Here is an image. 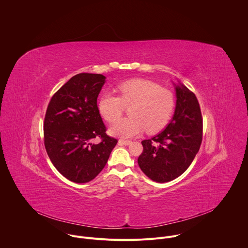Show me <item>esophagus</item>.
<instances>
[{
    "instance_id": "1",
    "label": "esophagus",
    "mask_w": 248,
    "mask_h": 248,
    "mask_svg": "<svg viewBox=\"0 0 248 248\" xmlns=\"http://www.w3.org/2000/svg\"><path fill=\"white\" fill-rule=\"evenodd\" d=\"M118 143L120 145H129V144L132 143V141L131 140H119Z\"/></svg>"
}]
</instances>
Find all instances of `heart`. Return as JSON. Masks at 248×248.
Returning a JSON list of instances; mask_svg holds the SVG:
<instances>
[{
  "mask_svg": "<svg viewBox=\"0 0 248 248\" xmlns=\"http://www.w3.org/2000/svg\"><path fill=\"white\" fill-rule=\"evenodd\" d=\"M118 96L105 92L99 99L98 108L102 117L113 123L122 115L125 107H130L128 119L114 123L109 133L122 139L140 135L144 129L147 133L163 130L171 119L175 108V96L159 83L147 80H131L117 86Z\"/></svg>",
  "mask_w": 248,
  "mask_h": 248,
  "instance_id": "heart-1",
  "label": "heart"
}]
</instances>
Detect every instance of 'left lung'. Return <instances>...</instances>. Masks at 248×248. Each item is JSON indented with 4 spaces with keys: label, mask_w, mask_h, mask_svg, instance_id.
Wrapping results in <instances>:
<instances>
[{
    "label": "left lung",
    "mask_w": 248,
    "mask_h": 248,
    "mask_svg": "<svg viewBox=\"0 0 248 248\" xmlns=\"http://www.w3.org/2000/svg\"><path fill=\"white\" fill-rule=\"evenodd\" d=\"M175 89L176 108L170 123L159 135L141 141L143 151L138 159L143 173L158 183L182 175L202 142L203 119L195 94L182 83Z\"/></svg>",
    "instance_id": "left-lung-1"
}]
</instances>
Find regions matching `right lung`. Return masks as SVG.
<instances>
[{"label": "right lung", "instance_id": "obj_1", "mask_svg": "<svg viewBox=\"0 0 248 248\" xmlns=\"http://www.w3.org/2000/svg\"><path fill=\"white\" fill-rule=\"evenodd\" d=\"M101 74L72 77L51 98L44 118V145L52 164L69 181L87 183L105 167L117 140L106 134L97 106ZM95 137L101 142L92 143Z\"/></svg>", "mask_w": 248, "mask_h": 248}]
</instances>
